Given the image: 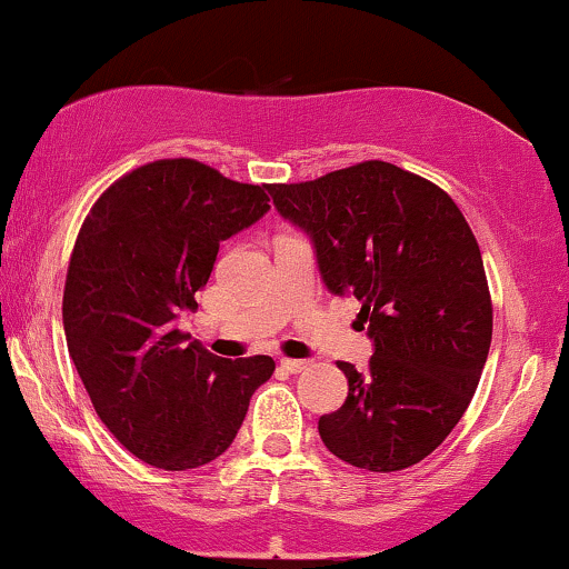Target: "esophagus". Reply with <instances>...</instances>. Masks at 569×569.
Here are the masks:
<instances>
[{"mask_svg": "<svg viewBox=\"0 0 569 569\" xmlns=\"http://www.w3.org/2000/svg\"><path fill=\"white\" fill-rule=\"evenodd\" d=\"M307 366H310V362H307V360L280 358V368H283V371H289V373H302V371H307Z\"/></svg>", "mask_w": 569, "mask_h": 569, "instance_id": "1", "label": "esophagus"}]
</instances>
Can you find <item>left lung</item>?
Masks as SVG:
<instances>
[{"instance_id":"obj_1","label":"left lung","mask_w":569,"mask_h":569,"mask_svg":"<svg viewBox=\"0 0 569 569\" xmlns=\"http://www.w3.org/2000/svg\"><path fill=\"white\" fill-rule=\"evenodd\" d=\"M280 217L310 236L328 291L360 302L368 371L339 362L345 406L318 432L341 461L400 471L440 448L469 408L488 360L492 305L475 232L435 182L362 161L270 184Z\"/></svg>"}]
</instances>
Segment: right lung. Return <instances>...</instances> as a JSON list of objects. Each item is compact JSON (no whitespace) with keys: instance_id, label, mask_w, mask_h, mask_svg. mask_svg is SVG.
<instances>
[{"instance_id":"obj_1","label":"right lung","mask_w":569,"mask_h":569,"mask_svg":"<svg viewBox=\"0 0 569 569\" xmlns=\"http://www.w3.org/2000/svg\"><path fill=\"white\" fill-rule=\"evenodd\" d=\"M270 184L161 159L116 180L81 224L63 291L68 352L100 421L167 471L230 448L267 355L217 358L177 328L214 270L219 243L270 211Z\"/></svg>"}]
</instances>
